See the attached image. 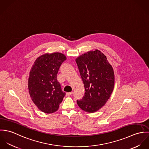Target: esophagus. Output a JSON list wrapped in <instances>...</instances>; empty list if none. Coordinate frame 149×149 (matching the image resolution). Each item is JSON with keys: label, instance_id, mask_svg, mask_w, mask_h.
<instances>
[{"label": "esophagus", "instance_id": "obj_1", "mask_svg": "<svg viewBox=\"0 0 149 149\" xmlns=\"http://www.w3.org/2000/svg\"><path fill=\"white\" fill-rule=\"evenodd\" d=\"M73 94V92H67L66 93V96H70V95H72Z\"/></svg>", "mask_w": 149, "mask_h": 149}]
</instances>
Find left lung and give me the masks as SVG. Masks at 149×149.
<instances>
[{"label": "left lung", "instance_id": "left-lung-1", "mask_svg": "<svg viewBox=\"0 0 149 149\" xmlns=\"http://www.w3.org/2000/svg\"><path fill=\"white\" fill-rule=\"evenodd\" d=\"M85 88V94L77 100L79 107L93 113L105 105L113 90L115 76L106 56L100 50L84 53L76 59Z\"/></svg>", "mask_w": 149, "mask_h": 149}]
</instances>
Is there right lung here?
I'll return each instance as SVG.
<instances>
[{
    "instance_id": "right-lung-1",
    "label": "right lung",
    "mask_w": 149,
    "mask_h": 149,
    "mask_svg": "<svg viewBox=\"0 0 149 149\" xmlns=\"http://www.w3.org/2000/svg\"><path fill=\"white\" fill-rule=\"evenodd\" d=\"M66 58L58 52L44 54L36 59L30 70L29 94L33 103L43 112L51 113L57 111L65 95L57 75Z\"/></svg>"
}]
</instances>
